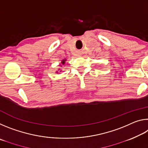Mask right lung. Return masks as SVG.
Returning <instances> with one entry per match:
<instances>
[{
	"label": "right lung",
	"instance_id": "1",
	"mask_svg": "<svg viewBox=\"0 0 148 148\" xmlns=\"http://www.w3.org/2000/svg\"><path fill=\"white\" fill-rule=\"evenodd\" d=\"M65 61H66V59H63V60H62V61H61V64H64V63H65Z\"/></svg>",
	"mask_w": 148,
	"mask_h": 148
}]
</instances>
